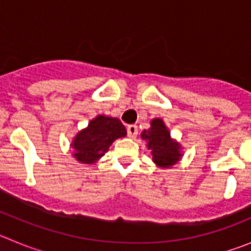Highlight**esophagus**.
Here are the masks:
<instances>
[{"instance_id":"obj_1","label":"esophagus","mask_w":251,"mask_h":251,"mask_svg":"<svg viewBox=\"0 0 251 251\" xmlns=\"http://www.w3.org/2000/svg\"><path fill=\"white\" fill-rule=\"evenodd\" d=\"M127 133L129 138H136L137 134H138V128L134 124H130V126L127 127Z\"/></svg>"}]
</instances>
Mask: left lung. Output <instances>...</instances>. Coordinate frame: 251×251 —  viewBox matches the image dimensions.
<instances>
[{"label": "left lung", "instance_id": "left-lung-1", "mask_svg": "<svg viewBox=\"0 0 251 251\" xmlns=\"http://www.w3.org/2000/svg\"><path fill=\"white\" fill-rule=\"evenodd\" d=\"M142 139L147 141L153 162L161 167H171L181 157L178 143H175L161 119H153L151 128L142 132Z\"/></svg>", "mask_w": 251, "mask_h": 251}]
</instances>
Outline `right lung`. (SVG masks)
I'll list each match as a JSON object with an SVG mask.
<instances>
[{
    "label": "right lung",
    "mask_w": 251,
    "mask_h": 251,
    "mask_svg": "<svg viewBox=\"0 0 251 251\" xmlns=\"http://www.w3.org/2000/svg\"><path fill=\"white\" fill-rule=\"evenodd\" d=\"M127 134L122 122L117 118L98 115L89 123L88 128L76 134L73 142V153L80 163L92 165L109 150L117 138Z\"/></svg>",
    "instance_id": "1"
}]
</instances>
